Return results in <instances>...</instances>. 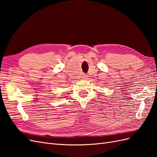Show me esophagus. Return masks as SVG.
<instances>
[{
  "label": "esophagus",
  "mask_w": 157,
  "mask_h": 157,
  "mask_svg": "<svg viewBox=\"0 0 157 157\" xmlns=\"http://www.w3.org/2000/svg\"><path fill=\"white\" fill-rule=\"evenodd\" d=\"M88 77V76L86 75V74H82V78L83 79H86Z\"/></svg>",
  "instance_id": "1"
}]
</instances>
